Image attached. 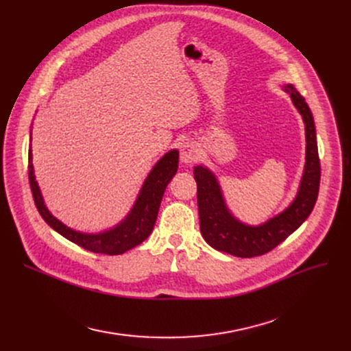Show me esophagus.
<instances>
[{"mask_svg": "<svg viewBox=\"0 0 351 351\" xmlns=\"http://www.w3.org/2000/svg\"><path fill=\"white\" fill-rule=\"evenodd\" d=\"M200 156V152L197 149V146H195L193 143H185L182 146L180 149V162L183 165H192L193 162L197 160V158Z\"/></svg>", "mask_w": 351, "mask_h": 351, "instance_id": "34e87169", "label": "esophagus"}]
</instances>
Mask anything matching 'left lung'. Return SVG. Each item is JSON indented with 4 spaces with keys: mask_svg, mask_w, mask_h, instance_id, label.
Returning <instances> with one entry per match:
<instances>
[{
    "mask_svg": "<svg viewBox=\"0 0 351 351\" xmlns=\"http://www.w3.org/2000/svg\"><path fill=\"white\" fill-rule=\"evenodd\" d=\"M282 89L300 114L306 135V162L296 196L280 213L261 225H247L239 220L229 209L217 176L205 165H197L193 176L197 183V209L200 233L206 243L219 252L236 257L261 256L299 229L316 205L320 185V160L317 151L316 126L304 98L291 84Z\"/></svg>",
    "mask_w": 351,
    "mask_h": 351,
    "instance_id": "1",
    "label": "left lung"
}]
</instances>
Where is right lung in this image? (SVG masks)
I'll return each mask as SVG.
<instances>
[{"mask_svg": "<svg viewBox=\"0 0 351 351\" xmlns=\"http://www.w3.org/2000/svg\"><path fill=\"white\" fill-rule=\"evenodd\" d=\"M32 139L29 132V141ZM179 151L171 149L166 152L147 173L143 185L134 202V206L128 215L115 226L105 229L102 232L88 233L77 229H72L62 223L60 219L55 217L47 208L44 196L41 193L38 182L35 179L34 165H32V149L29 145L28 149V171H29V185L34 196L35 206L38 209L43 219L55 232L68 239L69 242L75 243L89 252L104 253V254H122L132 247L141 245L145 239L154 230L162 196L166 186L172 180L178 171Z\"/></svg>", "mask_w": 351, "mask_h": 351, "instance_id": "obj_1", "label": "right lung"}]
</instances>
